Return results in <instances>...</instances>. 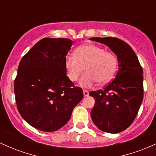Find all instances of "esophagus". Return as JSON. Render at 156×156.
Returning a JSON list of instances; mask_svg holds the SVG:
<instances>
[{
  "label": "esophagus",
  "instance_id": "34e87169",
  "mask_svg": "<svg viewBox=\"0 0 156 156\" xmlns=\"http://www.w3.org/2000/svg\"><path fill=\"white\" fill-rule=\"evenodd\" d=\"M83 95H84V97H87V96L89 95V92H88V91H87V90H83Z\"/></svg>",
  "mask_w": 156,
  "mask_h": 156
}]
</instances>
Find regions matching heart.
Listing matches in <instances>:
<instances>
[{"label":"heart","mask_w":156,"mask_h":156,"mask_svg":"<svg viewBox=\"0 0 156 156\" xmlns=\"http://www.w3.org/2000/svg\"><path fill=\"white\" fill-rule=\"evenodd\" d=\"M74 55L65 58L67 76L71 81H76L85 69L87 73L79 80V85L83 88L92 87L97 81L106 83L117 70V56L94 44L80 46L76 48Z\"/></svg>","instance_id":"obj_1"}]
</instances>
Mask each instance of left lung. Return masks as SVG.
Listing matches in <instances>:
<instances>
[{"instance_id": "8db88e82", "label": "left lung", "mask_w": 156, "mask_h": 156, "mask_svg": "<svg viewBox=\"0 0 156 156\" xmlns=\"http://www.w3.org/2000/svg\"><path fill=\"white\" fill-rule=\"evenodd\" d=\"M117 56L118 72L104 89L89 92L95 103L91 111L94 124L102 131L117 133L132 124L143 100V70L136 55L124 41L115 37H94Z\"/></svg>"}]
</instances>
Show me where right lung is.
I'll list each match as a JSON object with an SVG mask.
<instances>
[{
	"label": "right lung",
	"instance_id": "1",
	"mask_svg": "<svg viewBox=\"0 0 156 156\" xmlns=\"http://www.w3.org/2000/svg\"><path fill=\"white\" fill-rule=\"evenodd\" d=\"M73 42L44 38L19 64L14 83L17 107L32 127L45 132L60 129L83 99L82 89L67 76L65 58Z\"/></svg>",
	"mask_w": 156,
	"mask_h": 156
}]
</instances>
